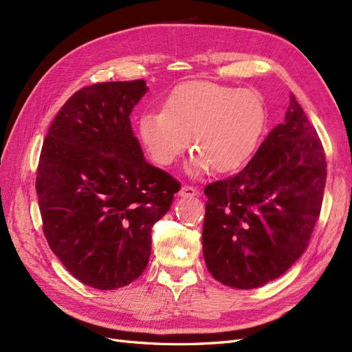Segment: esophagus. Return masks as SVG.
Here are the masks:
<instances>
[{"label": "esophagus", "mask_w": 352, "mask_h": 352, "mask_svg": "<svg viewBox=\"0 0 352 352\" xmlns=\"http://www.w3.org/2000/svg\"><path fill=\"white\" fill-rule=\"evenodd\" d=\"M179 195L184 197V198H188V197H197L198 195V190L194 188V186H189V185H185L180 188L179 190Z\"/></svg>", "instance_id": "obj_1"}]
</instances>
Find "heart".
Returning a JSON list of instances; mask_svg holds the SVG:
<instances>
[{
	"mask_svg": "<svg viewBox=\"0 0 352 352\" xmlns=\"http://www.w3.org/2000/svg\"><path fill=\"white\" fill-rule=\"evenodd\" d=\"M267 123L261 95L251 89L194 80L167 95L162 111H146L138 119V138L158 166L177 162L189 145L195 151L186 164L190 176L214 168L232 173L247 164Z\"/></svg>",
	"mask_w": 352,
	"mask_h": 352,
	"instance_id": "1",
	"label": "heart"
}]
</instances>
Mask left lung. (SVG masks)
<instances>
[{"mask_svg":"<svg viewBox=\"0 0 352 352\" xmlns=\"http://www.w3.org/2000/svg\"><path fill=\"white\" fill-rule=\"evenodd\" d=\"M243 170L206 186L202 252L212 278L254 289L301 257L320 216L326 157L294 94Z\"/></svg>","mask_w":352,"mask_h":352,"instance_id":"left-lung-1","label":"left lung"}]
</instances>
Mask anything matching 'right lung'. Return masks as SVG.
<instances>
[{"label": "right lung", "instance_id": "obj_1", "mask_svg": "<svg viewBox=\"0 0 352 352\" xmlns=\"http://www.w3.org/2000/svg\"><path fill=\"white\" fill-rule=\"evenodd\" d=\"M145 80L82 88L52 120L36 194L51 251L82 283L110 291L146 269L151 229L180 185L146 163L129 116Z\"/></svg>", "mask_w": 352, "mask_h": 352}]
</instances>
